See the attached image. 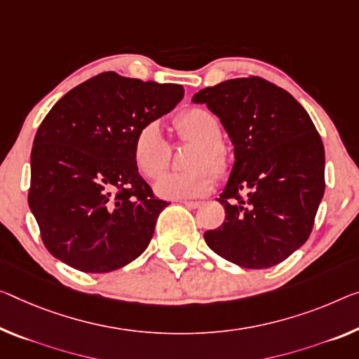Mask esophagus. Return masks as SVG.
<instances>
[{"label": "esophagus", "instance_id": "obj_1", "mask_svg": "<svg viewBox=\"0 0 359 359\" xmlns=\"http://www.w3.org/2000/svg\"><path fill=\"white\" fill-rule=\"evenodd\" d=\"M181 203H183V205L187 208H198L202 205V202H198V201H181Z\"/></svg>", "mask_w": 359, "mask_h": 359}]
</instances>
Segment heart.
<instances>
[{
    "label": "heart",
    "instance_id": "obj_1",
    "mask_svg": "<svg viewBox=\"0 0 359 359\" xmlns=\"http://www.w3.org/2000/svg\"><path fill=\"white\" fill-rule=\"evenodd\" d=\"M173 128L181 141L194 142L183 173H168L158 180L156 191L167 198H192L208 194L213 187V175L224 176L231 165V151L222 141V123L213 112L202 107L181 110L173 118ZM172 147L165 140L161 126L146 123L137 131L133 142V158L140 172L156 180L170 165ZM211 170H208V168Z\"/></svg>",
    "mask_w": 359,
    "mask_h": 359
}]
</instances>
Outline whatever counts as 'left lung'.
I'll list each match as a JSON object with an SVG mask.
<instances>
[{
    "mask_svg": "<svg viewBox=\"0 0 359 359\" xmlns=\"http://www.w3.org/2000/svg\"><path fill=\"white\" fill-rule=\"evenodd\" d=\"M192 101L207 104L234 144V165L217 201L224 222L203 234L207 245L242 268L284 262L311 234L324 194V146L310 115L278 85L226 80Z\"/></svg>",
    "mask_w": 359,
    "mask_h": 359,
    "instance_id": "obj_1",
    "label": "left lung"
}]
</instances>
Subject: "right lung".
Wrapping results in <instances>:
<instances>
[{"instance_id": "right-lung-1", "label": "right lung", "mask_w": 359, "mask_h": 359, "mask_svg": "<svg viewBox=\"0 0 359 359\" xmlns=\"http://www.w3.org/2000/svg\"><path fill=\"white\" fill-rule=\"evenodd\" d=\"M183 95L181 85L104 72L54 104L33 140L29 191L53 257L79 271L109 273L147 249L170 202L137 173L135 136Z\"/></svg>"}]
</instances>
